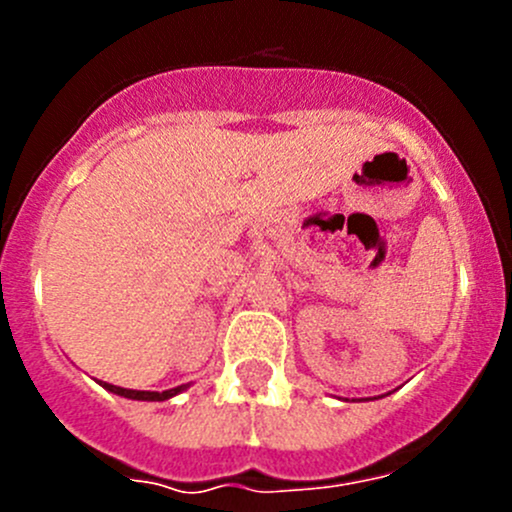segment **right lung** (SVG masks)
<instances>
[{
    "mask_svg": "<svg viewBox=\"0 0 512 512\" xmlns=\"http://www.w3.org/2000/svg\"><path fill=\"white\" fill-rule=\"evenodd\" d=\"M98 384H101L106 391H111V394L123 396V399H136V401H168V399H173L175 394H180V391H183V389H188V384L175 386V389H168V391H136V389H123V386L106 384V381H98Z\"/></svg>",
    "mask_w": 512,
    "mask_h": 512,
    "instance_id": "1",
    "label": "right lung"
}]
</instances>
